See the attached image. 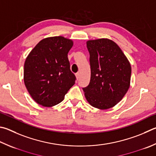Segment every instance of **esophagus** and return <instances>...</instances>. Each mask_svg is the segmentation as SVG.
<instances>
[{"label":"esophagus","mask_w":156,"mask_h":156,"mask_svg":"<svg viewBox=\"0 0 156 156\" xmlns=\"http://www.w3.org/2000/svg\"><path fill=\"white\" fill-rule=\"evenodd\" d=\"M80 73H76V79H77V80H79V78H80Z\"/></svg>","instance_id":"obj_1"}]
</instances>
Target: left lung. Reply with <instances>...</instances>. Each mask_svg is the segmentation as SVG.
I'll return each mask as SVG.
<instances>
[{"instance_id": "8db88e82", "label": "left lung", "mask_w": 156, "mask_h": 156, "mask_svg": "<svg viewBox=\"0 0 156 156\" xmlns=\"http://www.w3.org/2000/svg\"><path fill=\"white\" fill-rule=\"evenodd\" d=\"M90 66L89 85L83 88L88 102L99 109L115 106L128 90L131 66L118 45L108 39L87 42Z\"/></svg>"}]
</instances>
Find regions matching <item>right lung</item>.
<instances>
[{
	"label": "right lung",
	"mask_w": 156,
	"mask_h": 156,
	"mask_svg": "<svg viewBox=\"0 0 156 156\" xmlns=\"http://www.w3.org/2000/svg\"><path fill=\"white\" fill-rule=\"evenodd\" d=\"M71 39L62 36L42 39L31 50L24 67V81L31 97L41 106L51 107L61 102L75 84L67 54Z\"/></svg>",
	"instance_id": "add662e5"
}]
</instances>
